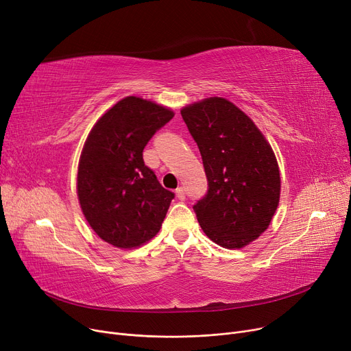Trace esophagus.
<instances>
[{"label": "esophagus", "mask_w": 351, "mask_h": 351, "mask_svg": "<svg viewBox=\"0 0 351 351\" xmlns=\"http://www.w3.org/2000/svg\"><path fill=\"white\" fill-rule=\"evenodd\" d=\"M175 193H176V196H178V199H180V200L185 199V189H183V188H178V189L175 191Z\"/></svg>", "instance_id": "1"}]
</instances>
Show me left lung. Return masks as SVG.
Here are the masks:
<instances>
[{
  "mask_svg": "<svg viewBox=\"0 0 351 351\" xmlns=\"http://www.w3.org/2000/svg\"><path fill=\"white\" fill-rule=\"evenodd\" d=\"M204 160L208 192L193 205L206 236L241 249L270 225L280 197V173L270 145L253 121L225 98L180 110Z\"/></svg>",
  "mask_w": 351,
  "mask_h": 351,
  "instance_id": "1",
  "label": "left lung"
}]
</instances>
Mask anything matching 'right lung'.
<instances>
[{"mask_svg": "<svg viewBox=\"0 0 351 351\" xmlns=\"http://www.w3.org/2000/svg\"><path fill=\"white\" fill-rule=\"evenodd\" d=\"M173 118L171 109L126 97L92 128L78 168L85 219L105 242L136 247L159 232L175 193L143 162V149Z\"/></svg>", "mask_w": 351, "mask_h": 351, "instance_id": "right-lung-1", "label": "right lung"}]
</instances>
